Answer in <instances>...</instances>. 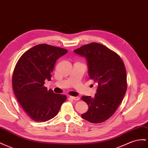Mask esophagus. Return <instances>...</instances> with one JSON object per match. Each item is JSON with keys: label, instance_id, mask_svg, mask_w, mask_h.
Here are the masks:
<instances>
[{"label": "esophagus", "instance_id": "1", "mask_svg": "<svg viewBox=\"0 0 148 148\" xmlns=\"http://www.w3.org/2000/svg\"><path fill=\"white\" fill-rule=\"evenodd\" d=\"M70 98L71 99H73V100H75V101H78V100H79V99H80L79 97H71V96H70Z\"/></svg>", "mask_w": 148, "mask_h": 148}]
</instances>
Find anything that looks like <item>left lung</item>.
<instances>
[{
    "label": "left lung",
    "instance_id": "left-lung-1",
    "mask_svg": "<svg viewBox=\"0 0 148 148\" xmlns=\"http://www.w3.org/2000/svg\"><path fill=\"white\" fill-rule=\"evenodd\" d=\"M73 51L86 59L89 77L97 84L95 97H82L89 107L82 117L92 123L105 121L115 113L125 97V65L118 54L100 43H91Z\"/></svg>",
    "mask_w": 148,
    "mask_h": 148
}]
</instances>
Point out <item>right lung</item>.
<instances>
[{
  "label": "right lung",
  "mask_w": 148,
  "mask_h": 148,
  "mask_svg": "<svg viewBox=\"0 0 148 148\" xmlns=\"http://www.w3.org/2000/svg\"><path fill=\"white\" fill-rule=\"evenodd\" d=\"M68 52L62 48L37 45L23 53L13 73L14 92L26 114L35 121L45 122L54 118L66 97L44 87L51 80L54 65Z\"/></svg>",
  "instance_id": "obj_1"
}]
</instances>
